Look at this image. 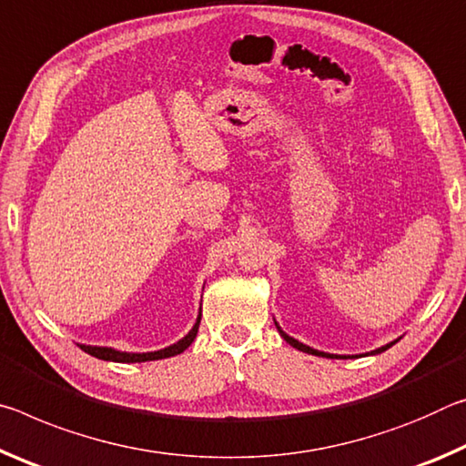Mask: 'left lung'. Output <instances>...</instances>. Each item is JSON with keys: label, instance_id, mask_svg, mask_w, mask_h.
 Returning <instances> with one entry per match:
<instances>
[{"label": "left lung", "instance_id": "obj_1", "mask_svg": "<svg viewBox=\"0 0 466 466\" xmlns=\"http://www.w3.org/2000/svg\"><path fill=\"white\" fill-rule=\"evenodd\" d=\"M277 324V322H274ZM277 328H279V332H280V337H283L289 345L291 347H295L297 350H303V353H309V355H316V357H328V360H349L350 355H332V353H324V350H318V349H311V347H308V345H303V342H299V340H295L293 337H289L287 332H283L280 330V326L277 324ZM396 340H392V342H388V345H384V347H380V349H376V350H371V353H365V355H378V353H384L386 349H390L392 345H394ZM353 357H360V355H353Z\"/></svg>", "mask_w": 466, "mask_h": 466}]
</instances>
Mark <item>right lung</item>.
Returning <instances> with one entry per match:
<instances>
[{"label": "right lung", "instance_id": "obj_1", "mask_svg": "<svg viewBox=\"0 0 466 466\" xmlns=\"http://www.w3.org/2000/svg\"><path fill=\"white\" fill-rule=\"evenodd\" d=\"M200 318H202V309L198 314V319L192 330H189L186 337L181 340L175 342L171 347H165L161 350H150V353H126V350H117L111 347H93V345H80L84 353L96 357V360L103 361H116V363H142V361H157V360H165V357H175L186 350L189 345H192L196 334H198V326H200Z\"/></svg>", "mask_w": 466, "mask_h": 466}]
</instances>
